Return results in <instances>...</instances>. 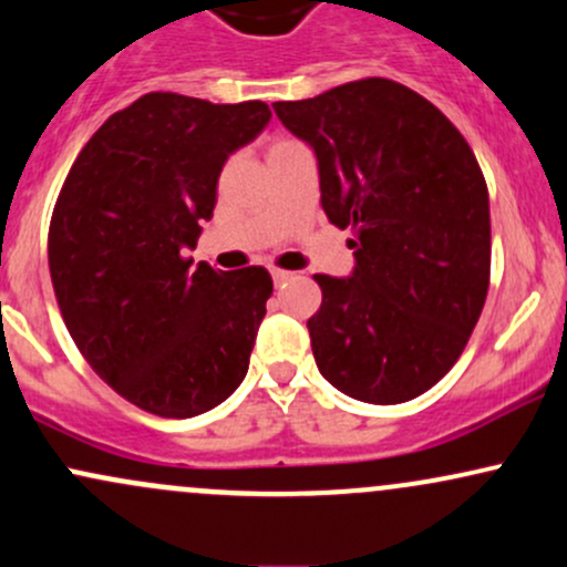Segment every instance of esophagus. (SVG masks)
I'll list each match as a JSON object with an SVG mask.
<instances>
[{"instance_id":"obj_1","label":"esophagus","mask_w":567,"mask_h":567,"mask_svg":"<svg viewBox=\"0 0 567 567\" xmlns=\"http://www.w3.org/2000/svg\"><path fill=\"white\" fill-rule=\"evenodd\" d=\"M271 277H274V285H285L293 279V271H285V269H271Z\"/></svg>"}]
</instances>
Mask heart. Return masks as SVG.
Masks as SVG:
<instances>
[{
	"label": "heart",
	"instance_id": "heart-1",
	"mask_svg": "<svg viewBox=\"0 0 567 567\" xmlns=\"http://www.w3.org/2000/svg\"><path fill=\"white\" fill-rule=\"evenodd\" d=\"M288 142H290V140H282V142H274V145H271V147H279V145H288Z\"/></svg>",
	"mask_w": 567,
	"mask_h": 567
}]
</instances>
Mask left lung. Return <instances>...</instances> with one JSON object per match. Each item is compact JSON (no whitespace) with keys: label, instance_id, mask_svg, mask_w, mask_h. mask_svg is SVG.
Here are the masks:
<instances>
[{"label":"left lung","instance_id":"1","mask_svg":"<svg viewBox=\"0 0 567 567\" xmlns=\"http://www.w3.org/2000/svg\"><path fill=\"white\" fill-rule=\"evenodd\" d=\"M315 147L328 220L352 228V277L315 274L320 374L365 403L431 390L463 354L489 288V196L455 123L388 78L274 104Z\"/></svg>","mask_w":567,"mask_h":567}]
</instances>
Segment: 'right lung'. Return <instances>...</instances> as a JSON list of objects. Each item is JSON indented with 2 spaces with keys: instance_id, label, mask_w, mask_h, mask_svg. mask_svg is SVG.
<instances>
[{
  "instance_id": "right-lung-1",
  "label": "right lung",
  "mask_w": 567,
  "mask_h": 567,
  "mask_svg": "<svg viewBox=\"0 0 567 567\" xmlns=\"http://www.w3.org/2000/svg\"><path fill=\"white\" fill-rule=\"evenodd\" d=\"M269 104L153 91L115 112L74 158L48 231L66 331L142 412L185 420L241 384L274 282L264 266L185 258L213 217L217 177L269 123Z\"/></svg>"
}]
</instances>
